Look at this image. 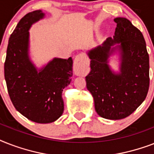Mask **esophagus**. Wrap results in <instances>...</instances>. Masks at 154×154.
Segmentation results:
<instances>
[{"label": "esophagus", "instance_id": "34e87169", "mask_svg": "<svg viewBox=\"0 0 154 154\" xmlns=\"http://www.w3.org/2000/svg\"><path fill=\"white\" fill-rule=\"evenodd\" d=\"M87 57L83 53L76 56L73 60V71L77 76H84L86 73Z\"/></svg>", "mask_w": 154, "mask_h": 154}]
</instances>
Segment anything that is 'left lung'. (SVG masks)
Here are the masks:
<instances>
[{
	"mask_svg": "<svg viewBox=\"0 0 154 154\" xmlns=\"http://www.w3.org/2000/svg\"><path fill=\"white\" fill-rule=\"evenodd\" d=\"M114 21L117 28L113 39L109 37L88 52L91 71L85 81L97 114L105 119L120 120L133 113L147 96L149 58L141 31L126 18L117 17ZM117 49L121 55L118 74L107 64Z\"/></svg>",
	"mask_w": 154,
	"mask_h": 154,
	"instance_id": "obj_1",
	"label": "left lung"
}]
</instances>
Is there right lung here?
<instances>
[{
	"instance_id": "add662e5",
	"label": "right lung",
	"mask_w": 154,
	"mask_h": 154,
	"mask_svg": "<svg viewBox=\"0 0 154 154\" xmlns=\"http://www.w3.org/2000/svg\"><path fill=\"white\" fill-rule=\"evenodd\" d=\"M44 17L42 10H36L20 19L8 40L5 62V79L14 107L41 124L55 122L62 115L63 89L72 76V57L53 58L40 69L30 60L29 30Z\"/></svg>"
}]
</instances>
